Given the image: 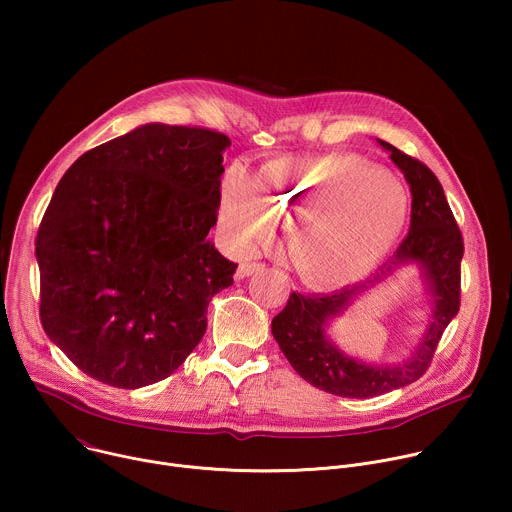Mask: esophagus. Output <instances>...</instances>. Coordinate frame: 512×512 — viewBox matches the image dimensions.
Instances as JSON below:
<instances>
[{
	"label": "esophagus",
	"instance_id": "34e87169",
	"mask_svg": "<svg viewBox=\"0 0 512 512\" xmlns=\"http://www.w3.org/2000/svg\"><path fill=\"white\" fill-rule=\"evenodd\" d=\"M259 269V263H241L235 271V279H245L249 275H253Z\"/></svg>",
	"mask_w": 512,
	"mask_h": 512
}]
</instances>
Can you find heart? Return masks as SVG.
Here are the masks:
<instances>
[{
	"mask_svg": "<svg viewBox=\"0 0 512 512\" xmlns=\"http://www.w3.org/2000/svg\"><path fill=\"white\" fill-rule=\"evenodd\" d=\"M362 181L365 186L354 191ZM383 183H395L400 194L387 188L355 207ZM267 213L277 221L304 216L289 239L291 259L310 283L340 287L385 261L405 225L407 198L395 178L369 166L287 160L261 168L251 190L239 178L225 188L223 216L237 245H253L271 233Z\"/></svg>",
	"mask_w": 512,
	"mask_h": 512,
	"instance_id": "b5f03b06",
	"label": "heart"
}]
</instances>
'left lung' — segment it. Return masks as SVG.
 I'll list each match as a JSON object with an SVG mask.
<instances>
[{"instance_id":"obj_1","label":"left lung","mask_w":512,"mask_h":512,"mask_svg":"<svg viewBox=\"0 0 512 512\" xmlns=\"http://www.w3.org/2000/svg\"><path fill=\"white\" fill-rule=\"evenodd\" d=\"M403 172L411 190V227L389 265L375 279L344 287L328 296L294 291L273 318L271 334L296 373L314 387L350 399H369L417 381L448 324L460 310L462 233L435 174L421 162L377 139ZM415 264L422 271L428 320L410 354L397 363H371L344 353L327 334L331 322L360 295L397 270Z\"/></svg>"}]
</instances>
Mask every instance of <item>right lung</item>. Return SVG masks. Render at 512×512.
Segmentation results:
<instances>
[{
  "mask_svg": "<svg viewBox=\"0 0 512 512\" xmlns=\"http://www.w3.org/2000/svg\"><path fill=\"white\" fill-rule=\"evenodd\" d=\"M231 139L145 123L58 182L36 237L40 318L89 377L139 389L170 377L206 332L235 263L206 239Z\"/></svg>",
  "mask_w": 512,
  "mask_h": 512,
  "instance_id": "obj_1",
  "label": "right lung"
}]
</instances>
